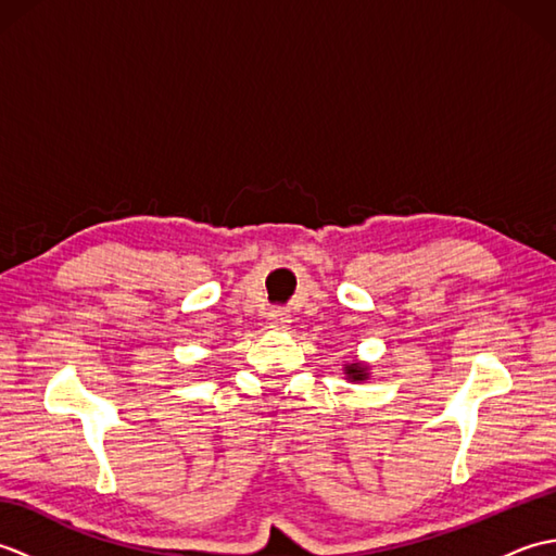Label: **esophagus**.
Wrapping results in <instances>:
<instances>
[{"label": "esophagus", "mask_w": 556, "mask_h": 556, "mask_svg": "<svg viewBox=\"0 0 556 556\" xmlns=\"http://www.w3.org/2000/svg\"><path fill=\"white\" fill-rule=\"evenodd\" d=\"M269 327L279 329V332H287L291 327V315L287 311H271L269 313Z\"/></svg>", "instance_id": "1"}]
</instances>
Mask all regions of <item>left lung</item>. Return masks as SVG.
<instances>
[{"instance_id": "left-lung-1", "label": "left lung", "mask_w": 556, "mask_h": 556, "mask_svg": "<svg viewBox=\"0 0 556 556\" xmlns=\"http://www.w3.org/2000/svg\"><path fill=\"white\" fill-rule=\"evenodd\" d=\"M344 375L349 382H365L370 377V370H368V363H361V361H353V363H346L344 365Z\"/></svg>"}]
</instances>
